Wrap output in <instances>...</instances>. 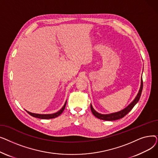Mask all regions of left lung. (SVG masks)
I'll return each mask as SVG.
<instances>
[{"label": "left lung", "instance_id": "8db88e82", "mask_svg": "<svg viewBox=\"0 0 158 158\" xmlns=\"http://www.w3.org/2000/svg\"><path fill=\"white\" fill-rule=\"evenodd\" d=\"M142 89H143V81H142V77L141 79V85H140V88L139 89V92L135 97V98L132 101V102H131L126 108H124L123 110L118 111V112H115L110 114H101L99 113L97 111H96L94 108L93 107L92 105H90V108L91 111H92L93 114L95 116V117L98 118V119L103 120H107V121H113V120H118L122 118H123L125 116L131 111V110L133 108V107L137 104L138 102L139 99L140 98L141 94H142Z\"/></svg>", "mask_w": 158, "mask_h": 158}]
</instances>
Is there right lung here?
<instances>
[{
    "mask_svg": "<svg viewBox=\"0 0 158 158\" xmlns=\"http://www.w3.org/2000/svg\"><path fill=\"white\" fill-rule=\"evenodd\" d=\"M66 104V101L64 106H63V107L60 111H58L57 112L54 113H52V114H38V113H33L29 112V111H28L27 110H26V111L30 115H31L32 117H34L38 118H41V119H51V118H54L58 117V116H60L63 113V111H64V110L65 108Z\"/></svg>",
    "mask_w": 158,
    "mask_h": 158,
    "instance_id": "obj_1",
    "label": "right lung"
}]
</instances>
